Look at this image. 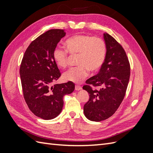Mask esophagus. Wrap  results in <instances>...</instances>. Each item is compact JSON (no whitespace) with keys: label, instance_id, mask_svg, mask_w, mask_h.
<instances>
[{"label":"esophagus","instance_id":"obj_1","mask_svg":"<svg viewBox=\"0 0 153 153\" xmlns=\"http://www.w3.org/2000/svg\"><path fill=\"white\" fill-rule=\"evenodd\" d=\"M81 89H82V87H80L79 85H75V90L76 91H79Z\"/></svg>","mask_w":153,"mask_h":153}]
</instances>
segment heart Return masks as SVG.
<instances>
[{"mask_svg":"<svg viewBox=\"0 0 153 153\" xmlns=\"http://www.w3.org/2000/svg\"><path fill=\"white\" fill-rule=\"evenodd\" d=\"M66 50L55 48L53 52L54 61L60 68L68 65L69 55H77L76 67L71 68L64 74L67 81L79 84L89 75V71L96 72L102 67L106 55L105 41L98 37L86 34H76L66 40Z\"/></svg>","mask_w":153,"mask_h":153,"instance_id":"obj_1","label":"heart"}]
</instances>
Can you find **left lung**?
Wrapping results in <instances>:
<instances>
[{
  "label": "left lung",
  "mask_w": 153,
  "mask_h": 153,
  "mask_svg": "<svg viewBox=\"0 0 153 153\" xmlns=\"http://www.w3.org/2000/svg\"><path fill=\"white\" fill-rule=\"evenodd\" d=\"M104 39L106 55L103 65L83 86L89 94V100L84 106V114L96 122L109 118L116 112L126 94L130 76V64L121 45L108 33L104 34ZM90 85L100 89H92Z\"/></svg>",
  "instance_id": "left-lung-1"
}]
</instances>
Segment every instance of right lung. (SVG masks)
<instances>
[{
  "label": "right lung",
  "instance_id": "obj_1",
  "mask_svg": "<svg viewBox=\"0 0 153 153\" xmlns=\"http://www.w3.org/2000/svg\"><path fill=\"white\" fill-rule=\"evenodd\" d=\"M66 35L62 29H50L32 41L25 50L20 75L25 102L31 112L45 120L52 119L61 112L64 95L75 89L71 82L52 84L61 73L53 58L57 43Z\"/></svg>",
  "mask_w": 153,
  "mask_h": 153
}]
</instances>
